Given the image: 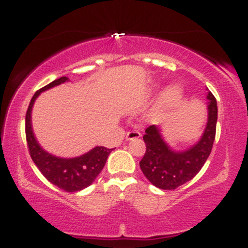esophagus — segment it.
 I'll return each mask as SVG.
<instances>
[{
  "instance_id": "obj_1",
  "label": "esophagus",
  "mask_w": 248,
  "mask_h": 248,
  "mask_svg": "<svg viewBox=\"0 0 248 248\" xmlns=\"http://www.w3.org/2000/svg\"><path fill=\"white\" fill-rule=\"evenodd\" d=\"M141 136V133L139 130L133 129V130H128L126 139L127 140H134V139H139Z\"/></svg>"
}]
</instances>
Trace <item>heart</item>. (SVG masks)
<instances>
[{
  "instance_id": "heart-1",
  "label": "heart",
  "mask_w": 248,
  "mask_h": 248,
  "mask_svg": "<svg viewBox=\"0 0 248 248\" xmlns=\"http://www.w3.org/2000/svg\"><path fill=\"white\" fill-rule=\"evenodd\" d=\"M181 98H182L181 87L173 85V86L168 87L163 92V94H162L160 99V106L163 108L171 107L173 105L177 104V102L181 100Z\"/></svg>"
}]
</instances>
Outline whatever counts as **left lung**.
<instances>
[{"label": "left lung", "mask_w": 248, "mask_h": 248, "mask_svg": "<svg viewBox=\"0 0 248 248\" xmlns=\"http://www.w3.org/2000/svg\"><path fill=\"white\" fill-rule=\"evenodd\" d=\"M206 128L197 144L186 152H172L162 139L160 128L149 126L143 135L146 153L140 161V168L150 183L162 190H175L183 186L199 172L212 150L216 138L218 108L215 95L207 93Z\"/></svg>", "instance_id": "obj_1"}]
</instances>
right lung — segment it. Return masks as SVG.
Wrapping results in <instances>:
<instances>
[{"instance_id":"1","label":"right lung","mask_w":248,"mask_h":248,"mask_svg":"<svg viewBox=\"0 0 248 248\" xmlns=\"http://www.w3.org/2000/svg\"><path fill=\"white\" fill-rule=\"evenodd\" d=\"M66 80V77L56 79L33 94L25 115V136L31 158L44 177L64 191L76 192L93 183L106 164L108 155L113 149H108L106 147H95L79 157L61 158L43 150L36 141L31 128V109L33 102L43 91L49 90Z\"/></svg>"}]
</instances>
